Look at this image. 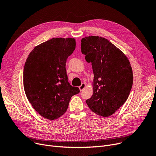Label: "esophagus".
Segmentation results:
<instances>
[{"label": "esophagus", "instance_id": "esophagus-1", "mask_svg": "<svg viewBox=\"0 0 156 156\" xmlns=\"http://www.w3.org/2000/svg\"><path fill=\"white\" fill-rule=\"evenodd\" d=\"M85 87H86V84L85 83H83L79 87V89L80 91H82Z\"/></svg>", "mask_w": 156, "mask_h": 156}]
</instances>
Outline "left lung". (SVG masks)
<instances>
[{
  "label": "left lung",
  "instance_id": "obj_1",
  "mask_svg": "<svg viewBox=\"0 0 156 156\" xmlns=\"http://www.w3.org/2000/svg\"><path fill=\"white\" fill-rule=\"evenodd\" d=\"M81 50L94 74L93 93L86 102L97 115L107 117L127 100L133 84L130 61L123 52L105 37L86 36Z\"/></svg>",
  "mask_w": 156,
  "mask_h": 156
}]
</instances>
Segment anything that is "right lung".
<instances>
[{"instance_id": "obj_1", "label": "right lung", "mask_w": 156, "mask_h": 156, "mask_svg": "<svg viewBox=\"0 0 156 156\" xmlns=\"http://www.w3.org/2000/svg\"><path fill=\"white\" fill-rule=\"evenodd\" d=\"M75 38L55 37L36 46L23 71L24 91L34 109L53 120L66 112L71 97L80 92L68 81L66 59L75 49Z\"/></svg>"}]
</instances>
